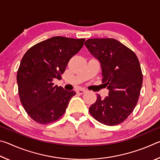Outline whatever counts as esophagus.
<instances>
[{
    "instance_id": "esophagus-1",
    "label": "esophagus",
    "mask_w": 160,
    "mask_h": 160,
    "mask_svg": "<svg viewBox=\"0 0 160 160\" xmlns=\"http://www.w3.org/2000/svg\"><path fill=\"white\" fill-rule=\"evenodd\" d=\"M87 92L86 90H85V89H79V90H77V93L80 94H82L84 93H85Z\"/></svg>"
}]
</instances>
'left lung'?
Masks as SVG:
<instances>
[{
  "label": "left lung",
  "mask_w": 160,
  "mask_h": 160,
  "mask_svg": "<svg viewBox=\"0 0 160 160\" xmlns=\"http://www.w3.org/2000/svg\"><path fill=\"white\" fill-rule=\"evenodd\" d=\"M85 45L101 63L102 82L109 91L104 99L98 94L89 112L104 125L122 123L135 109L141 90L142 74L138 58L114 39H90Z\"/></svg>",
  "instance_id": "1"
}]
</instances>
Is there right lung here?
Returning a JSON list of instances; mask_svg holds the SVG:
<instances>
[{"label":"right lung","mask_w":160,"mask_h":160,"mask_svg":"<svg viewBox=\"0 0 160 160\" xmlns=\"http://www.w3.org/2000/svg\"><path fill=\"white\" fill-rule=\"evenodd\" d=\"M85 39L53 37L38 43L22 58L17 73L18 93L24 109L37 123L55 122L66 112L74 91L54 85L61 79L70 59L83 47Z\"/></svg>","instance_id":"1"}]
</instances>
